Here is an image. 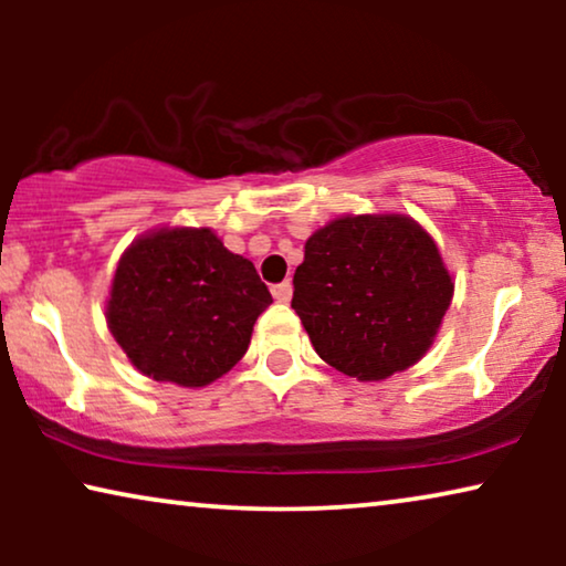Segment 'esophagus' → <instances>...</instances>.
Returning <instances> with one entry per match:
<instances>
[{"mask_svg":"<svg viewBox=\"0 0 566 566\" xmlns=\"http://www.w3.org/2000/svg\"><path fill=\"white\" fill-rule=\"evenodd\" d=\"M273 296H275V301H281V304H285V301H291V296H293L291 281H283V283L273 285Z\"/></svg>","mask_w":566,"mask_h":566,"instance_id":"34e87169","label":"esophagus"}]
</instances>
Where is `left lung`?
I'll use <instances>...</instances> for the list:
<instances>
[{
    "label": "left lung",
    "instance_id": "8db88e82",
    "mask_svg": "<svg viewBox=\"0 0 566 566\" xmlns=\"http://www.w3.org/2000/svg\"><path fill=\"white\" fill-rule=\"evenodd\" d=\"M451 296V275L420 223L343 216L308 237L291 306L322 360L381 381L422 358Z\"/></svg>",
    "mask_w": 566,
    "mask_h": 566
}]
</instances>
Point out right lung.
<instances>
[{
  "label": "right lung",
  "mask_w": 566,
  "mask_h": 566,
  "mask_svg": "<svg viewBox=\"0 0 566 566\" xmlns=\"http://www.w3.org/2000/svg\"><path fill=\"white\" fill-rule=\"evenodd\" d=\"M270 304L252 262L211 229H161L120 258L107 327L154 381L206 386L242 360Z\"/></svg>",
  "instance_id": "right-lung-1"
}]
</instances>
